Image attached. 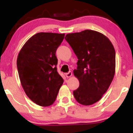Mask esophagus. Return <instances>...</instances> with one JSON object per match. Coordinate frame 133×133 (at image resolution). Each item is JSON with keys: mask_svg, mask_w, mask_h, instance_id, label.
Masks as SVG:
<instances>
[{"mask_svg": "<svg viewBox=\"0 0 133 133\" xmlns=\"http://www.w3.org/2000/svg\"><path fill=\"white\" fill-rule=\"evenodd\" d=\"M72 72L71 71H69L68 73H65V76L67 77H70L72 76Z\"/></svg>", "mask_w": 133, "mask_h": 133, "instance_id": "1", "label": "esophagus"}]
</instances>
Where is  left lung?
<instances>
[{
  "mask_svg": "<svg viewBox=\"0 0 133 133\" xmlns=\"http://www.w3.org/2000/svg\"><path fill=\"white\" fill-rule=\"evenodd\" d=\"M65 39L78 59L74 76L79 87L73 91L76 100L89 106L99 101L114 78L115 50L109 39L92 30L68 34Z\"/></svg>",
  "mask_w": 133,
  "mask_h": 133,
  "instance_id": "1",
  "label": "left lung"
}]
</instances>
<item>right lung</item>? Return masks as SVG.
Segmentation results:
<instances>
[{"label": "right lung", "mask_w": 133, "mask_h": 133, "mask_svg": "<svg viewBox=\"0 0 133 133\" xmlns=\"http://www.w3.org/2000/svg\"><path fill=\"white\" fill-rule=\"evenodd\" d=\"M64 34L39 32L23 45L17 59L21 84L26 95L41 106H49L56 101L64 82L57 71L56 52Z\"/></svg>", "instance_id": "right-lung-1"}]
</instances>
